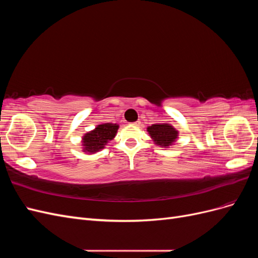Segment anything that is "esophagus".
<instances>
[{
	"instance_id": "34e87169",
	"label": "esophagus",
	"mask_w": 258,
	"mask_h": 258,
	"mask_svg": "<svg viewBox=\"0 0 258 258\" xmlns=\"http://www.w3.org/2000/svg\"><path fill=\"white\" fill-rule=\"evenodd\" d=\"M132 124H134V126H139V124H140V121H136V122H132Z\"/></svg>"
}]
</instances>
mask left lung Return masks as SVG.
<instances>
[{
  "label": "left lung",
  "instance_id": "1",
  "mask_svg": "<svg viewBox=\"0 0 258 258\" xmlns=\"http://www.w3.org/2000/svg\"><path fill=\"white\" fill-rule=\"evenodd\" d=\"M147 132L155 144L161 147L173 145L178 136V131L169 123H154L147 127Z\"/></svg>",
  "mask_w": 258,
  "mask_h": 258
}]
</instances>
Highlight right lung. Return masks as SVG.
<instances>
[{
    "label": "right lung",
    "instance_id": "right-lung-1",
    "mask_svg": "<svg viewBox=\"0 0 258 258\" xmlns=\"http://www.w3.org/2000/svg\"><path fill=\"white\" fill-rule=\"evenodd\" d=\"M119 126L117 123H102L87 132L83 137V151L88 154H95L105 147V145L113 140L117 134Z\"/></svg>",
    "mask_w": 258,
    "mask_h": 258
}]
</instances>
